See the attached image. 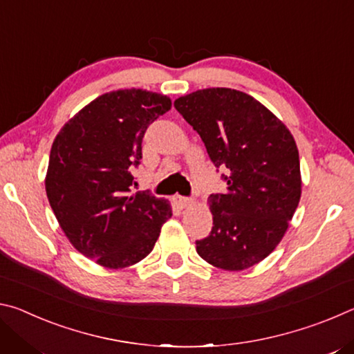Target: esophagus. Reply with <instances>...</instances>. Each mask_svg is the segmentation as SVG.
I'll return each instance as SVG.
<instances>
[{
	"instance_id": "34e87169",
	"label": "esophagus",
	"mask_w": 354,
	"mask_h": 354,
	"mask_svg": "<svg viewBox=\"0 0 354 354\" xmlns=\"http://www.w3.org/2000/svg\"><path fill=\"white\" fill-rule=\"evenodd\" d=\"M173 201L176 203V205L181 207V209H185V207H190L192 205H194V200L187 198V196H181V195H176L175 198H173Z\"/></svg>"
}]
</instances>
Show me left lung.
Wrapping results in <instances>:
<instances>
[{
    "mask_svg": "<svg viewBox=\"0 0 354 354\" xmlns=\"http://www.w3.org/2000/svg\"><path fill=\"white\" fill-rule=\"evenodd\" d=\"M200 134L217 169L227 170L225 194L209 196L214 226L196 253L227 272L259 263L277 248L301 196L298 148L278 117L250 95L203 88L175 101Z\"/></svg>",
    "mask_w": 354,
    "mask_h": 354,
    "instance_id": "1",
    "label": "left lung"
}]
</instances>
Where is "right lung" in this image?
<instances>
[{"instance_id":"right-lung-1","label":"right lung","mask_w":354,"mask_h":354,"mask_svg":"<svg viewBox=\"0 0 354 354\" xmlns=\"http://www.w3.org/2000/svg\"><path fill=\"white\" fill-rule=\"evenodd\" d=\"M170 107L165 95L113 91L82 107L53 142L48 201L71 245L106 268L147 257L171 217L167 200L148 192L129 195V167L140 164L145 131Z\"/></svg>"}]
</instances>
